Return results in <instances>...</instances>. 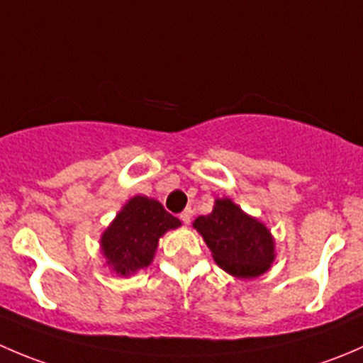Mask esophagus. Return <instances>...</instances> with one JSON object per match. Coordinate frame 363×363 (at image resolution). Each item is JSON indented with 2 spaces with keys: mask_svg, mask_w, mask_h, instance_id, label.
<instances>
[{
  "mask_svg": "<svg viewBox=\"0 0 363 363\" xmlns=\"http://www.w3.org/2000/svg\"><path fill=\"white\" fill-rule=\"evenodd\" d=\"M191 208H186L184 212H182L181 216H179V218H181V221L184 223V225H189V223H191Z\"/></svg>",
  "mask_w": 363,
  "mask_h": 363,
  "instance_id": "34e87169",
  "label": "esophagus"
}]
</instances>
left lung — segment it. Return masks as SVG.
<instances>
[{"mask_svg":"<svg viewBox=\"0 0 363 363\" xmlns=\"http://www.w3.org/2000/svg\"><path fill=\"white\" fill-rule=\"evenodd\" d=\"M193 228L202 235L214 262L233 277L255 279L276 259L272 232L232 199H216L211 214L199 216Z\"/></svg>","mask_w":363,"mask_h":363,"instance_id":"left-lung-1","label":"left lung"}]
</instances>
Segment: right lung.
Listing matches in <instances>:
<instances>
[{
    "mask_svg": "<svg viewBox=\"0 0 363 363\" xmlns=\"http://www.w3.org/2000/svg\"><path fill=\"white\" fill-rule=\"evenodd\" d=\"M181 226L158 200L135 195L123 205L100 237L105 265L117 276H133L155 259L160 239Z\"/></svg>",
    "mask_w": 363,
    "mask_h": 363,
    "instance_id": "right-lung-1",
    "label": "right lung"
}]
</instances>
